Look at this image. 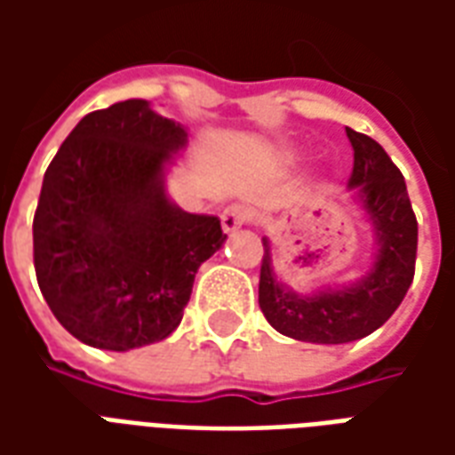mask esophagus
<instances>
[{"label": "esophagus", "instance_id": "34e87169", "mask_svg": "<svg viewBox=\"0 0 455 455\" xmlns=\"http://www.w3.org/2000/svg\"><path fill=\"white\" fill-rule=\"evenodd\" d=\"M251 221V209L241 207V204H228L224 212H221V227H224V231H236V228H241L243 224H248Z\"/></svg>", "mask_w": 455, "mask_h": 455}]
</instances>
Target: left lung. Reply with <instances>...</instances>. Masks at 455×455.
Wrapping results in <instances>:
<instances>
[{"label": "left lung", "mask_w": 455, "mask_h": 455, "mask_svg": "<svg viewBox=\"0 0 455 455\" xmlns=\"http://www.w3.org/2000/svg\"><path fill=\"white\" fill-rule=\"evenodd\" d=\"M353 146L348 188L371 221L375 236L371 270L351 285L299 295L273 267L270 241L263 238L258 305L280 334L307 343H348L380 329L400 307L414 277L417 217L404 178L378 140L346 129Z\"/></svg>", "instance_id": "1"}]
</instances>
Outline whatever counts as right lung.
<instances>
[{
	"label": "right lung",
	"mask_w": 455,
	"mask_h": 455,
	"mask_svg": "<svg viewBox=\"0 0 455 455\" xmlns=\"http://www.w3.org/2000/svg\"><path fill=\"white\" fill-rule=\"evenodd\" d=\"M182 124L126 100L87 114L44 175L34 217L38 287L77 341L131 351L182 322L199 266L224 246L219 217L168 197Z\"/></svg>",
	"instance_id": "right-lung-1"
}]
</instances>
